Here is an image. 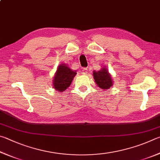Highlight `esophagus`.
Masks as SVG:
<instances>
[{"label": "esophagus", "instance_id": "esophagus-1", "mask_svg": "<svg viewBox=\"0 0 160 160\" xmlns=\"http://www.w3.org/2000/svg\"><path fill=\"white\" fill-rule=\"evenodd\" d=\"M82 73V74H86V73H88V68H83Z\"/></svg>", "mask_w": 160, "mask_h": 160}]
</instances>
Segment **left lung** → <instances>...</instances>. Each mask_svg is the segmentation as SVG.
<instances>
[{"mask_svg": "<svg viewBox=\"0 0 160 160\" xmlns=\"http://www.w3.org/2000/svg\"><path fill=\"white\" fill-rule=\"evenodd\" d=\"M93 77L97 85L102 89H108L112 86V79L106 68L98 72H93Z\"/></svg>", "mask_w": 160, "mask_h": 160, "instance_id": "1", "label": "left lung"}]
</instances>
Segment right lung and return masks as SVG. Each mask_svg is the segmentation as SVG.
<instances>
[{
    "mask_svg": "<svg viewBox=\"0 0 160 160\" xmlns=\"http://www.w3.org/2000/svg\"><path fill=\"white\" fill-rule=\"evenodd\" d=\"M77 72L72 71L65 64H62L58 67L53 80V86L55 90L62 92L65 91L71 84L73 78Z\"/></svg>",
    "mask_w": 160,
    "mask_h": 160,
    "instance_id": "add662e5",
    "label": "right lung"
}]
</instances>
